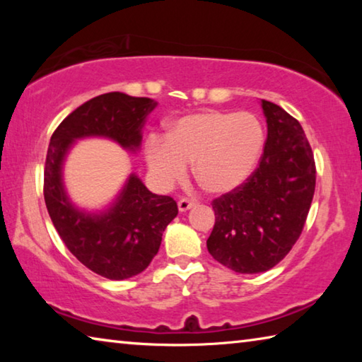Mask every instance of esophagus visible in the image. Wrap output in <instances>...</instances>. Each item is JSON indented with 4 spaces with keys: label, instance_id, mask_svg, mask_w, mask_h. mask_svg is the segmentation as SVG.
Returning a JSON list of instances; mask_svg holds the SVG:
<instances>
[{
    "label": "esophagus",
    "instance_id": "34e87169",
    "mask_svg": "<svg viewBox=\"0 0 362 362\" xmlns=\"http://www.w3.org/2000/svg\"><path fill=\"white\" fill-rule=\"evenodd\" d=\"M194 206V201H189L187 198H182L179 201V211L180 212H187L188 209H192V207Z\"/></svg>",
    "mask_w": 362,
    "mask_h": 362
}]
</instances>
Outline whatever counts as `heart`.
I'll return each mask as SVG.
<instances>
[{
  "mask_svg": "<svg viewBox=\"0 0 362 362\" xmlns=\"http://www.w3.org/2000/svg\"><path fill=\"white\" fill-rule=\"evenodd\" d=\"M265 148V129L252 113L207 110L182 116L169 127L168 139L150 136L145 161L153 182L170 188L194 175L209 193L226 194L243 187L259 166Z\"/></svg>",
  "mask_w": 362,
  "mask_h": 362,
  "instance_id": "heart-1",
  "label": "heart"
}]
</instances>
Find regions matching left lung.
I'll return each instance as SVG.
<instances>
[{
  "instance_id": "left-lung-1",
  "label": "left lung",
  "mask_w": 362,
  "mask_h": 362,
  "mask_svg": "<svg viewBox=\"0 0 362 362\" xmlns=\"http://www.w3.org/2000/svg\"><path fill=\"white\" fill-rule=\"evenodd\" d=\"M267 142L259 168L235 192L212 201L216 223L207 250L236 273H262L289 254L313 201L316 166L300 122L262 100Z\"/></svg>"
}]
</instances>
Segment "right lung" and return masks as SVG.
Listing matches in <instances>:
<instances>
[{"label":"right lung","instance_id":"add662e5","mask_svg":"<svg viewBox=\"0 0 362 362\" xmlns=\"http://www.w3.org/2000/svg\"><path fill=\"white\" fill-rule=\"evenodd\" d=\"M158 103L122 93L97 95L71 112L54 131L45 166V201L65 246L90 272L108 279L142 273L161 246L179 209L170 196L151 193L136 174L107 209L89 212L71 203L64 185V161L76 140L103 137L137 151L142 129Z\"/></svg>","mask_w":362,"mask_h":362}]
</instances>
